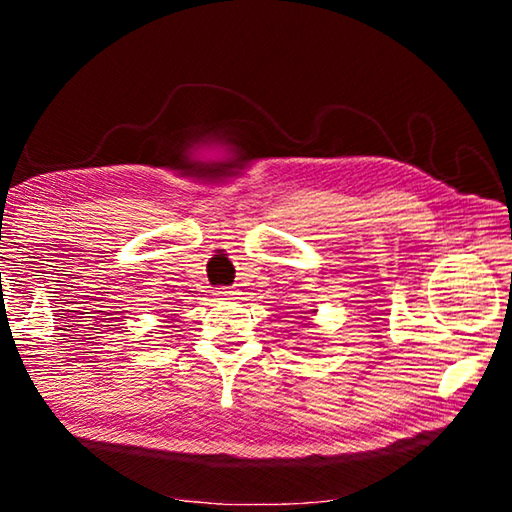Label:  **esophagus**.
<instances>
[{"label": "esophagus", "instance_id": "obj_1", "mask_svg": "<svg viewBox=\"0 0 512 512\" xmlns=\"http://www.w3.org/2000/svg\"><path fill=\"white\" fill-rule=\"evenodd\" d=\"M216 296H219L221 300H232V298L237 296V293L232 291V289H221V291H216Z\"/></svg>", "mask_w": 512, "mask_h": 512}]
</instances>
